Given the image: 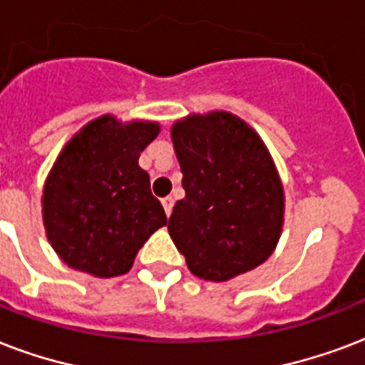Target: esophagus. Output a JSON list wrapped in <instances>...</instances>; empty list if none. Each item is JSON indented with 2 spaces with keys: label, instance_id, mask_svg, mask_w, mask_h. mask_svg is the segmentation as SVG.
Wrapping results in <instances>:
<instances>
[{
  "label": "esophagus",
  "instance_id": "esophagus-1",
  "mask_svg": "<svg viewBox=\"0 0 365 365\" xmlns=\"http://www.w3.org/2000/svg\"><path fill=\"white\" fill-rule=\"evenodd\" d=\"M163 207H164V212H166V216H170L172 208H174V199H172V197H164Z\"/></svg>",
  "mask_w": 365,
  "mask_h": 365
}]
</instances>
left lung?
Here are the masks:
<instances>
[{"label":"left lung","mask_w":365,"mask_h":365,"mask_svg":"<svg viewBox=\"0 0 365 365\" xmlns=\"http://www.w3.org/2000/svg\"><path fill=\"white\" fill-rule=\"evenodd\" d=\"M185 197L168 233L189 272L227 282L268 260L283 227L285 195L272 155L252 128L226 110L172 126Z\"/></svg>","instance_id":"8db88e82"}]
</instances>
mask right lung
<instances>
[{
	"label": "right lung",
	"mask_w": 365,
	"mask_h": 365,
	"mask_svg": "<svg viewBox=\"0 0 365 365\" xmlns=\"http://www.w3.org/2000/svg\"><path fill=\"white\" fill-rule=\"evenodd\" d=\"M157 122H88L63 147L43 185L41 214L53 250L71 268L115 277L130 272L147 239L166 224L139 155Z\"/></svg>",
	"instance_id": "1"
}]
</instances>
